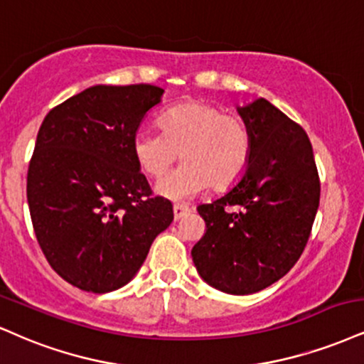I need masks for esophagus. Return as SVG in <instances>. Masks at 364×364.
<instances>
[{
	"label": "esophagus",
	"instance_id": "esophagus-1",
	"mask_svg": "<svg viewBox=\"0 0 364 364\" xmlns=\"http://www.w3.org/2000/svg\"><path fill=\"white\" fill-rule=\"evenodd\" d=\"M173 212H174V220H179V218H183L190 213V207H186V205H181V203H176L173 207Z\"/></svg>",
	"mask_w": 364,
	"mask_h": 364
}]
</instances>
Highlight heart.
Returning <instances> with one entry per match:
<instances>
[{"instance_id": "1", "label": "heart", "mask_w": 364, "mask_h": 364, "mask_svg": "<svg viewBox=\"0 0 364 364\" xmlns=\"http://www.w3.org/2000/svg\"><path fill=\"white\" fill-rule=\"evenodd\" d=\"M160 130L140 129L134 135V156L151 178L164 176L181 154L185 163L157 183L169 200H190L210 186L234 185L251 159V130L244 118L205 102L174 105L159 118Z\"/></svg>"}]
</instances>
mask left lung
Instances as JSON below:
<instances>
[{
	"label": "left lung",
	"mask_w": 364,
	"mask_h": 364,
	"mask_svg": "<svg viewBox=\"0 0 364 364\" xmlns=\"http://www.w3.org/2000/svg\"><path fill=\"white\" fill-rule=\"evenodd\" d=\"M251 130L247 169L229 193L200 205L205 234L191 249L200 277L249 295L290 271L304 252L321 200L307 132L268 100L239 108Z\"/></svg>",
	"instance_id": "left-lung-1"
}]
</instances>
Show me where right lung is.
I'll use <instances>...</instances> for the list:
<instances>
[{
	"mask_svg": "<svg viewBox=\"0 0 364 364\" xmlns=\"http://www.w3.org/2000/svg\"><path fill=\"white\" fill-rule=\"evenodd\" d=\"M164 90L91 86L43 118L27 174L30 217L43 256L80 290L124 287L146 261L173 205L154 196L134 135Z\"/></svg>",
	"mask_w": 364,
	"mask_h": 364,
	"instance_id": "right-lung-1",
	"label": "right lung"
}]
</instances>
